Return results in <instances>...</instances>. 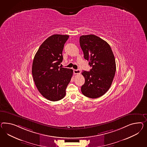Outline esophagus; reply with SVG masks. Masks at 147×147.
Segmentation results:
<instances>
[{
	"label": "esophagus",
	"mask_w": 147,
	"mask_h": 147,
	"mask_svg": "<svg viewBox=\"0 0 147 147\" xmlns=\"http://www.w3.org/2000/svg\"><path fill=\"white\" fill-rule=\"evenodd\" d=\"M73 72L74 73V74H80V73H81L80 69H74Z\"/></svg>",
	"instance_id": "1"
}]
</instances>
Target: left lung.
Masks as SVG:
<instances>
[{"mask_svg":"<svg viewBox=\"0 0 147 147\" xmlns=\"http://www.w3.org/2000/svg\"><path fill=\"white\" fill-rule=\"evenodd\" d=\"M80 45L91 67L90 71L82 73L85 82L81 92L89 98H96L111 87L116 71L115 56L109 44L94 35L80 36Z\"/></svg>","mask_w":147,"mask_h":147,"instance_id":"1","label":"left lung"}]
</instances>
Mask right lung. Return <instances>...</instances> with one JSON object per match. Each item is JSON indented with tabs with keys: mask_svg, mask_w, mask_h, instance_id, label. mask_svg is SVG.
<instances>
[{
	"mask_svg": "<svg viewBox=\"0 0 147 147\" xmlns=\"http://www.w3.org/2000/svg\"><path fill=\"white\" fill-rule=\"evenodd\" d=\"M68 35L56 34L41 44L32 62V74L40 94L51 101H58L66 95V89L73 76L71 69L59 66Z\"/></svg>",
	"mask_w": 147,
	"mask_h": 147,
	"instance_id": "1",
	"label": "right lung"
}]
</instances>
